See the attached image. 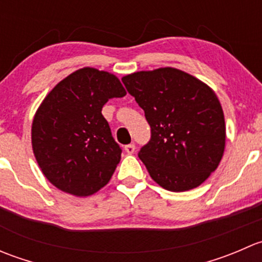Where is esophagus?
<instances>
[{"mask_svg":"<svg viewBox=\"0 0 262 262\" xmlns=\"http://www.w3.org/2000/svg\"><path fill=\"white\" fill-rule=\"evenodd\" d=\"M124 149H125V152L128 153V155H133V153L136 152V146H134V144H126V146L124 147Z\"/></svg>","mask_w":262,"mask_h":262,"instance_id":"34e87169","label":"esophagus"}]
</instances>
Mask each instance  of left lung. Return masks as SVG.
<instances>
[{
  "instance_id": "left-lung-1",
  "label": "left lung",
  "mask_w": 262,
  "mask_h": 262,
  "mask_svg": "<svg viewBox=\"0 0 262 262\" xmlns=\"http://www.w3.org/2000/svg\"><path fill=\"white\" fill-rule=\"evenodd\" d=\"M150 125L138 152L153 181L168 191L198 187L216 170L226 147V123L215 92L172 67L121 78Z\"/></svg>"
}]
</instances>
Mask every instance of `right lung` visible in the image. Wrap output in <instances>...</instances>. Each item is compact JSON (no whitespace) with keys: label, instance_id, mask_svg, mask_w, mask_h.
<instances>
[{"label":"right lung","instance_id":"1","mask_svg":"<svg viewBox=\"0 0 262 262\" xmlns=\"http://www.w3.org/2000/svg\"><path fill=\"white\" fill-rule=\"evenodd\" d=\"M126 95L113 73L83 67L58 82L31 124V146L41 172L57 189L90 196L112 179L121 149L102 106Z\"/></svg>","mask_w":262,"mask_h":262}]
</instances>
